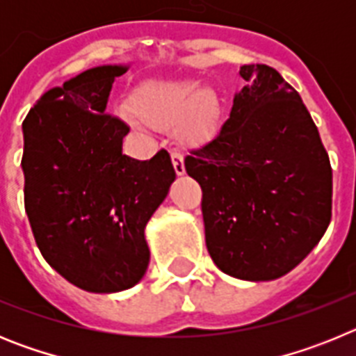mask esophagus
<instances>
[{
    "label": "esophagus",
    "mask_w": 356,
    "mask_h": 356,
    "mask_svg": "<svg viewBox=\"0 0 356 356\" xmlns=\"http://www.w3.org/2000/svg\"><path fill=\"white\" fill-rule=\"evenodd\" d=\"M171 159H172V165H175L176 175H178V176L185 175L184 153H181V151H172V153H171Z\"/></svg>",
    "instance_id": "1"
}]
</instances>
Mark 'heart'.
<instances>
[{"mask_svg": "<svg viewBox=\"0 0 356 356\" xmlns=\"http://www.w3.org/2000/svg\"><path fill=\"white\" fill-rule=\"evenodd\" d=\"M131 108L149 127L168 130L180 124L185 139H194L209 130L219 102L213 90L194 80H160L140 85L131 96Z\"/></svg>", "mask_w": 356, "mask_h": 356, "instance_id": "obj_1", "label": "heart"}]
</instances>
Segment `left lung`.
Listing matches in <instances>:
<instances>
[{"mask_svg": "<svg viewBox=\"0 0 356 356\" xmlns=\"http://www.w3.org/2000/svg\"><path fill=\"white\" fill-rule=\"evenodd\" d=\"M229 119L191 149L207 250L222 273L266 282L314 250L332 219V165L298 90L276 69L242 65Z\"/></svg>", "mask_w": 356, "mask_h": 356, "instance_id": "obj_1", "label": "left lung"}]
</instances>
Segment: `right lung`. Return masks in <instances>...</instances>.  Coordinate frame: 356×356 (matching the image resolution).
<instances>
[{"mask_svg":"<svg viewBox=\"0 0 356 356\" xmlns=\"http://www.w3.org/2000/svg\"><path fill=\"white\" fill-rule=\"evenodd\" d=\"M122 65L83 71L48 90L23 121L24 210L46 262L89 292L134 287L149 264L144 228L176 172L160 149L122 155L128 124L106 114Z\"/></svg>","mask_w":356,"mask_h":356,"instance_id":"obj_1","label":"right lung"}]
</instances>
